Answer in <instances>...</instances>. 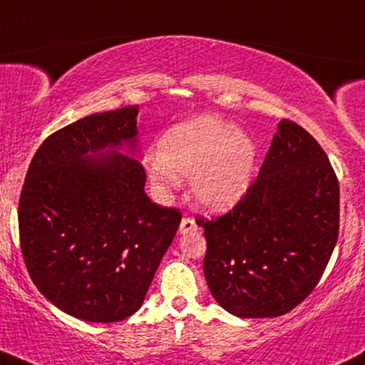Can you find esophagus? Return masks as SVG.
Returning a JSON list of instances; mask_svg holds the SVG:
<instances>
[{
    "mask_svg": "<svg viewBox=\"0 0 365 365\" xmlns=\"http://www.w3.org/2000/svg\"><path fill=\"white\" fill-rule=\"evenodd\" d=\"M197 230V223L195 220L190 218V217H184L181 220V225H179V233H182V235H186V233H192Z\"/></svg>",
    "mask_w": 365,
    "mask_h": 365,
    "instance_id": "obj_1",
    "label": "esophagus"
}]
</instances>
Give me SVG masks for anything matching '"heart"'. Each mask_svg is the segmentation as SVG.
Segmentation results:
<instances>
[{"instance_id":"obj_1","label":"heart","mask_w":365,"mask_h":365,"mask_svg":"<svg viewBox=\"0 0 365 365\" xmlns=\"http://www.w3.org/2000/svg\"><path fill=\"white\" fill-rule=\"evenodd\" d=\"M257 148L232 121L201 115L164 133L159 152L145 157V173L157 190L170 192L190 175L195 203L208 213L235 206L249 190Z\"/></svg>"}]
</instances>
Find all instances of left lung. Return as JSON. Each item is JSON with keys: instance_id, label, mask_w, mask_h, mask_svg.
Listing matches in <instances>:
<instances>
[{"instance_id": "1", "label": "left lung", "mask_w": 365, "mask_h": 365, "mask_svg": "<svg viewBox=\"0 0 365 365\" xmlns=\"http://www.w3.org/2000/svg\"><path fill=\"white\" fill-rule=\"evenodd\" d=\"M340 190L318 142L281 120L257 179L205 228L211 296L238 318H274L314 289L339 238Z\"/></svg>"}]
</instances>
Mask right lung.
Returning <instances> with one entry per match:
<instances>
[{"instance_id": "1", "label": "right lung", "mask_w": 365, "mask_h": 365, "mask_svg": "<svg viewBox=\"0 0 365 365\" xmlns=\"http://www.w3.org/2000/svg\"><path fill=\"white\" fill-rule=\"evenodd\" d=\"M138 106L94 113L52 133L35 152L20 205L21 254L53 307L113 323L142 307L181 223L147 196Z\"/></svg>"}]
</instances>
